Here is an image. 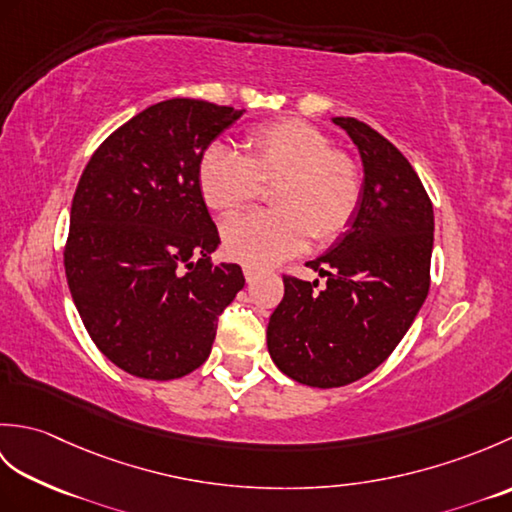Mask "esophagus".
<instances>
[{
  "label": "esophagus",
  "instance_id": "obj_1",
  "mask_svg": "<svg viewBox=\"0 0 512 512\" xmlns=\"http://www.w3.org/2000/svg\"><path fill=\"white\" fill-rule=\"evenodd\" d=\"M257 268H253V266H244V277H246V281L248 284H253V281L257 279Z\"/></svg>",
  "mask_w": 512,
  "mask_h": 512
}]
</instances>
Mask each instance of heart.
Listing matches in <instances>:
<instances>
[{
	"label": "heart",
	"mask_w": 512,
	"mask_h": 512,
	"mask_svg": "<svg viewBox=\"0 0 512 512\" xmlns=\"http://www.w3.org/2000/svg\"><path fill=\"white\" fill-rule=\"evenodd\" d=\"M239 156L211 145L198 165V184L213 211L235 213L255 202L264 184H277V211H255L224 224L226 255L264 268L299 255L310 237L317 246L336 242L354 222L363 200V171L330 136L301 118L255 127Z\"/></svg>",
	"instance_id": "obj_1"
}]
</instances>
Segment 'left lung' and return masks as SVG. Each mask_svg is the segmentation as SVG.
<instances>
[{"mask_svg": "<svg viewBox=\"0 0 512 512\" xmlns=\"http://www.w3.org/2000/svg\"><path fill=\"white\" fill-rule=\"evenodd\" d=\"M363 160V200L350 228L306 266L325 277H284L266 341L275 365L310 387H343L396 350L429 292L433 206L409 160L376 129L332 118Z\"/></svg>", "mask_w": 512, "mask_h": 512, "instance_id": "obj_1", "label": "left lung"}]
</instances>
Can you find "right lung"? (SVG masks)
I'll list each match as a JSON object with an SVG mask.
<instances>
[{
    "label": "right lung",
    "mask_w": 512,
    "mask_h": 512,
    "mask_svg": "<svg viewBox=\"0 0 512 512\" xmlns=\"http://www.w3.org/2000/svg\"><path fill=\"white\" fill-rule=\"evenodd\" d=\"M242 114L195 99L151 105L94 151L79 180L65 277L92 341L127 374L198 369L244 288L237 264L211 262L220 235L198 184L202 154Z\"/></svg>",
    "instance_id": "obj_1"
}]
</instances>
